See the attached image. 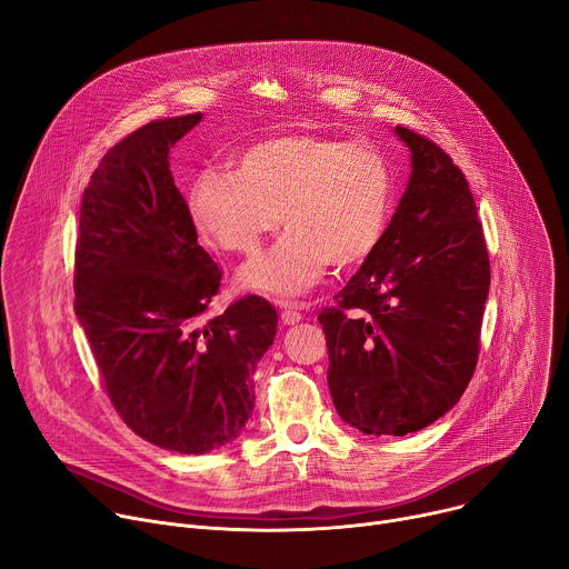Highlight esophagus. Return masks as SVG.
<instances>
[{"label":"esophagus","mask_w":569,"mask_h":569,"mask_svg":"<svg viewBox=\"0 0 569 569\" xmlns=\"http://www.w3.org/2000/svg\"><path fill=\"white\" fill-rule=\"evenodd\" d=\"M281 322L286 325V327H292V325H297V322H301V313L297 311V309H283L281 311Z\"/></svg>","instance_id":"esophagus-1"}]
</instances>
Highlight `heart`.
Instances as JSON below:
<instances>
[{
	"label": "heart",
	"mask_w": 569,
	"mask_h": 569,
	"mask_svg": "<svg viewBox=\"0 0 569 569\" xmlns=\"http://www.w3.org/2000/svg\"><path fill=\"white\" fill-rule=\"evenodd\" d=\"M391 208L393 176L380 150L313 132L258 141L233 160V171H206L187 192L199 233L229 253L251 256L279 221L286 226L288 233L238 274L244 290L277 299L309 292L329 262L350 270L368 260Z\"/></svg>",
	"instance_id": "1"
}]
</instances>
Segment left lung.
Wrapping results in <instances>:
<instances>
[{
  "instance_id": "left-lung-1",
  "label": "left lung",
  "mask_w": 569,
  "mask_h": 569,
  "mask_svg": "<svg viewBox=\"0 0 569 569\" xmlns=\"http://www.w3.org/2000/svg\"><path fill=\"white\" fill-rule=\"evenodd\" d=\"M411 176L389 229L318 320L340 419L405 437L462 398L480 348L489 258L465 173L443 150L396 128Z\"/></svg>"
}]
</instances>
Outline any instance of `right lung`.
I'll use <instances>...</instances> for the list:
<instances>
[{"mask_svg": "<svg viewBox=\"0 0 569 569\" xmlns=\"http://www.w3.org/2000/svg\"><path fill=\"white\" fill-rule=\"evenodd\" d=\"M201 119L153 121L107 150L74 251V316L111 405L141 439L182 456L242 435L279 322L270 301L249 295L201 325L221 270L169 169V150Z\"/></svg>", "mask_w": 569, "mask_h": 569, "instance_id": "right-lung-1", "label": "right lung"}]
</instances>
